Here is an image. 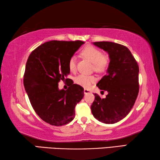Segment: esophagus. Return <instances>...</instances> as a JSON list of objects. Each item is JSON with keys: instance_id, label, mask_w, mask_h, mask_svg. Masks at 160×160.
Returning <instances> with one entry per match:
<instances>
[{"instance_id": "1", "label": "esophagus", "mask_w": 160, "mask_h": 160, "mask_svg": "<svg viewBox=\"0 0 160 160\" xmlns=\"http://www.w3.org/2000/svg\"><path fill=\"white\" fill-rule=\"evenodd\" d=\"M90 93H91L90 90H88V89H85V90H84V94H90Z\"/></svg>"}]
</instances>
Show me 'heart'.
Segmentation results:
<instances>
[{
  "mask_svg": "<svg viewBox=\"0 0 160 160\" xmlns=\"http://www.w3.org/2000/svg\"><path fill=\"white\" fill-rule=\"evenodd\" d=\"M82 55L89 59L93 63L94 70L97 72H103L107 69L109 65V59L103 55L102 51L92 46H87L82 50ZM68 68L70 71L74 72L76 70V58L72 56L68 61ZM97 78L94 75L80 74L75 78V82L78 85L84 88H90L95 82Z\"/></svg>",
  "mask_w": 160,
  "mask_h": 160,
  "instance_id": "heart-1",
  "label": "heart"
}]
</instances>
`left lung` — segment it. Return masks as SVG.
Returning <instances> with one entry per match:
<instances>
[{"label":"left lung","instance_id":"1","mask_svg":"<svg viewBox=\"0 0 160 160\" xmlns=\"http://www.w3.org/2000/svg\"><path fill=\"white\" fill-rule=\"evenodd\" d=\"M93 44L109 53L110 62L105 75L97 86L107 91L106 98L94 94L91 110L94 118L107 124L117 123L128 114L139 92V67L125 46L110 42ZM104 92V91H102Z\"/></svg>","mask_w":160,"mask_h":160}]
</instances>
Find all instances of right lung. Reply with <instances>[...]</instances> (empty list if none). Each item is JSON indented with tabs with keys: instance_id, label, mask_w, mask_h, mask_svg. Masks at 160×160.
<instances>
[{
	"instance_id": "obj_1",
	"label": "right lung",
	"mask_w": 160,
	"mask_h": 160,
	"mask_svg": "<svg viewBox=\"0 0 160 160\" xmlns=\"http://www.w3.org/2000/svg\"><path fill=\"white\" fill-rule=\"evenodd\" d=\"M84 42L50 41L30 53L24 74V86L37 114L50 125H66L75 118V107L84 97V89L70 80L68 90H59L67 81L68 61Z\"/></svg>"
}]
</instances>
